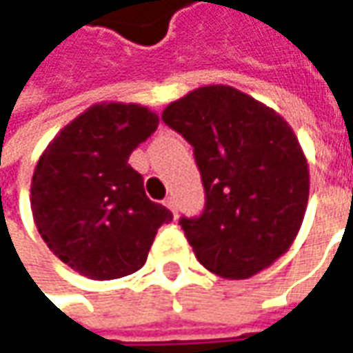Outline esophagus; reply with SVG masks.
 Here are the masks:
<instances>
[{
    "label": "esophagus",
    "instance_id": "34e87169",
    "mask_svg": "<svg viewBox=\"0 0 353 353\" xmlns=\"http://www.w3.org/2000/svg\"><path fill=\"white\" fill-rule=\"evenodd\" d=\"M163 205H165V208H168V210H170V212H172L174 216H176V214H177V208H176V199H174V197H165V201H163Z\"/></svg>",
    "mask_w": 353,
    "mask_h": 353
}]
</instances>
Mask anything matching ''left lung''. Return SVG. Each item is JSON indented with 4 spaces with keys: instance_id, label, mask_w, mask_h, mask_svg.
<instances>
[{
    "instance_id": "obj_1",
    "label": "left lung",
    "mask_w": 353,
    "mask_h": 353,
    "mask_svg": "<svg viewBox=\"0 0 353 353\" xmlns=\"http://www.w3.org/2000/svg\"><path fill=\"white\" fill-rule=\"evenodd\" d=\"M161 119L194 145L203 181V214L179 219L199 263L248 280L281 258L310 196L307 159L292 125L232 85L197 88L172 101Z\"/></svg>"
}]
</instances>
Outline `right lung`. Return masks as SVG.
<instances>
[{
    "instance_id": "obj_1",
    "label": "right lung",
    "mask_w": 353,
    "mask_h": 353,
    "mask_svg": "<svg viewBox=\"0 0 353 353\" xmlns=\"http://www.w3.org/2000/svg\"><path fill=\"white\" fill-rule=\"evenodd\" d=\"M156 112L139 103L101 101L72 119L37 159L32 214L53 256L90 280L137 272L157 228L172 212L143 192L128 163L157 130Z\"/></svg>"
}]
</instances>
